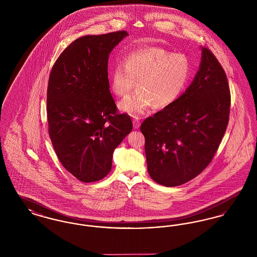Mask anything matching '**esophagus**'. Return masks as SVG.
Instances as JSON below:
<instances>
[{"mask_svg": "<svg viewBox=\"0 0 257 257\" xmlns=\"http://www.w3.org/2000/svg\"><path fill=\"white\" fill-rule=\"evenodd\" d=\"M140 126H141L140 118L138 116H134V119H133V127H134V129H138Z\"/></svg>", "mask_w": 257, "mask_h": 257, "instance_id": "34e87169", "label": "esophagus"}]
</instances>
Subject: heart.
I'll list each match as a JSON object with an SVG mask.
<instances>
[{
  "mask_svg": "<svg viewBox=\"0 0 257 257\" xmlns=\"http://www.w3.org/2000/svg\"><path fill=\"white\" fill-rule=\"evenodd\" d=\"M191 74V63L183 54L160 47L135 50L111 68L110 89L123 97L131 92L137 81L138 89L118 104L119 110L136 116L153 105L157 109L170 107L187 88Z\"/></svg>",
  "mask_w": 257,
  "mask_h": 257,
  "instance_id": "heart-1",
  "label": "heart"
}]
</instances>
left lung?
<instances>
[{"mask_svg":"<svg viewBox=\"0 0 257 257\" xmlns=\"http://www.w3.org/2000/svg\"><path fill=\"white\" fill-rule=\"evenodd\" d=\"M229 110L225 72L213 53L201 47L199 69L192 84L177 101L141 125L150 177L175 187L204 171L225 133Z\"/></svg>","mask_w":257,"mask_h":257,"instance_id":"8db88e82","label":"left lung"}]
</instances>
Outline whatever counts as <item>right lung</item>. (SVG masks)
<instances>
[{
  "label": "right lung",
  "instance_id": "1",
  "mask_svg": "<svg viewBox=\"0 0 257 257\" xmlns=\"http://www.w3.org/2000/svg\"><path fill=\"white\" fill-rule=\"evenodd\" d=\"M127 36L119 31L79 37L50 73V139L62 166L82 182L110 172L113 150L133 128L128 114L117 113L108 79L109 55Z\"/></svg>",
  "mask_w": 257,
  "mask_h": 257
}]
</instances>
